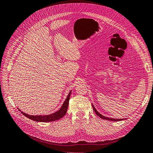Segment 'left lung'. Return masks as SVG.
<instances>
[{"instance_id":"left-lung-1","label":"left lung","mask_w":153,"mask_h":153,"mask_svg":"<svg viewBox=\"0 0 153 153\" xmlns=\"http://www.w3.org/2000/svg\"><path fill=\"white\" fill-rule=\"evenodd\" d=\"M92 107H93V109H94V112H95V114L99 116V117H100V118H102V119H105V120H111V121H120V120H124L123 119H112V118H108V117H104V116H103L102 115H101L99 112H98L97 111V110L95 109V108L94 107V106L93 105V104H92Z\"/></svg>"}]
</instances>
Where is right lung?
<instances>
[{
  "label": "right lung",
  "instance_id": "right-lung-1",
  "mask_svg": "<svg viewBox=\"0 0 153 153\" xmlns=\"http://www.w3.org/2000/svg\"><path fill=\"white\" fill-rule=\"evenodd\" d=\"M71 91L69 93L68 97L66 99L65 101L64 102L62 107L58 111L54 112L50 115H30L28 114H26L24 113L23 112L21 111V114H22L24 116H26V117L29 118L30 120H33L34 121L36 122H41V123H48V122H52V121H55L57 120L60 119L61 118L63 117L65 115L67 109H68V103L70 100V97L71 94Z\"/></svg>",
  "mask_w": 153,
  "mask_h": 153
}]
</instances>
